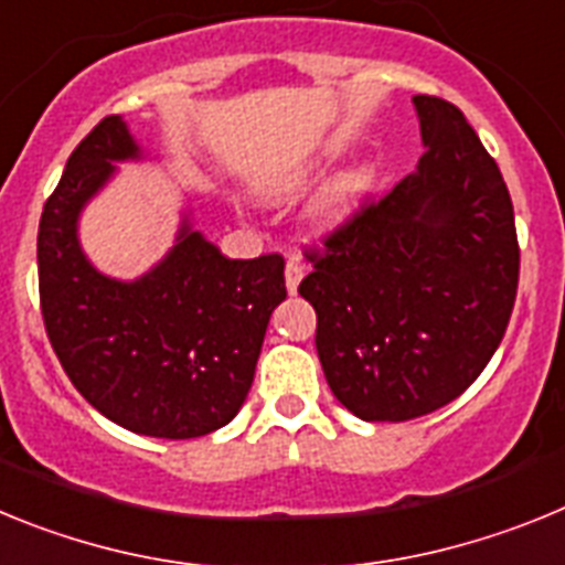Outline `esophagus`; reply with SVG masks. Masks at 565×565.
<instances>
[{
	"label": "esophagus",
	"instance_id": "obj_1",
	"mask_svg": "<svg viewBox=\"0 0 565 565\" xmlns=\"http://www.w3.org/2000/svg\"><path fill=\"white\" fill-rule=\"evenodd\" d=\"M306 277V266H302V263H299V257H291L286 263V288L291 294H297V288H299V279Z\"/></svg>",
	"mask_w": 565,
	"mask_h": 565
}]
</instances>
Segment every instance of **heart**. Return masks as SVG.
Masks as SVG:
<instances>
[{"mask_svg": "<svg viewBox=\"0 0 565 565\" xmlns=\"http://www.w3.org/2000/svg\"><path fill=\"white\" fill-rule=\"evenodd\" d=\"M299 183H302V174H297L294 181H288L286 189L299 186ZM367 189H371V174L367 172L348 174L344 181H339L337 186H333L331 198H328V214H342L348 212V209H353L359 201H362Z\"/></svg>", "mask_w": 565, "mask_h": 565, "instance_id": "obj_1", "label": "heart"}]
</instances>
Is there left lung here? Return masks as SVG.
I'll return each mask as SVG.
<instances>
[{"instance_id": "1", "label": "left lung", "mask_w": 565, "mask_h": 565, "mask_svg": "<svg viewBox=\"0 0 565 565\" xmlns=\"http://www.w3.org/2000/svg\"><path fill=\"white\" fill-rule=\"evenodd\" d=\"M427 152L306 246L333 396L364 422H407L461 396L515 308L521 248L495 158L456 104L413 98Z\"/></svg>"}]
</instances>
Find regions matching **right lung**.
I'll list each match as a JSON object with an SVG mask.
<instances>
[{
	"label": "right lung",
	"mask_w": 565,
	"mask_h": 565,
	"mask_svg": "<svg viewBox=\"0 0 565 565\" xmlns=\"http://www.w3.org/2000/svg\"><path fill=\"white\" fill-rule=\"evenodd\" d=\"M138 158L127 124L107 115L73 149L39 221L44 331L78 393L109 422L152 438L221 430L246 402L286 259H228L183 223L178 246L135 282L89 266L76 217L113 174Z\"/></svg>",
	"instance_id": "obj_1"
}]
</instances>
